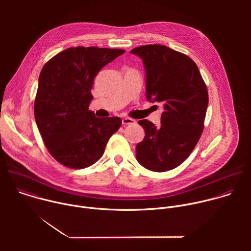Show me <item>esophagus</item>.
Returning <instances> with one entry per match:
<instances>
[{
  "instance_id": "1",
  "label": "esophagus",
  "mask_w": 251,
  "mask_h": 251,
  "mask_svg": "<svg viewBox=\"0 0 251 251\" xmlns=\"http://www.w3.org/2000/svg\"><path fill=\"white\" fill-rule=\"evenodd\" d=\"M134 123H136V121L132 118H123L122 119V124L123 125H132Z\"/></svg>"
}]
</instances>
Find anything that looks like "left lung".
<instances>
[{"label": "left lung", "mask_w": 251, "mask_h": 251, "mask_svg": "<svg viewBox=\"0 0 251 251\" xmlns=\"http://www.w3.org/2000/svg\"><path fill=\"white\" fill-rule=\"evenodd\" d=\"M146 71V97L162 102L161 126L146 119L138 123L145 138L136 146L137 161L153 172L180 166L192 153L203 130L208 104L206 85L188 55L161 45L135 48Z\"/></svg>", "instance_id": "obj_1"}]
</instances>
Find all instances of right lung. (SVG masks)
I'll list each match as a JSON object with an SVG mask.
<instances>
[{"instance_id":"1","label":"right lung","mask_w":251,"mask_h":251,"mask_svg":"<svg viewBox=\"0 0 251 251\" xmlns=\"http://www.w3.org/2000/svg\"><path fill=\"white\" fill-rule=\"evenodd\" d=\"M124 52L118 49L69 48L43 67L34 118L50 154L61 165L71 169L93 165L120 128L119 117L98 118L88 106L100 69Z\"/></svg>"}]
</instances>
